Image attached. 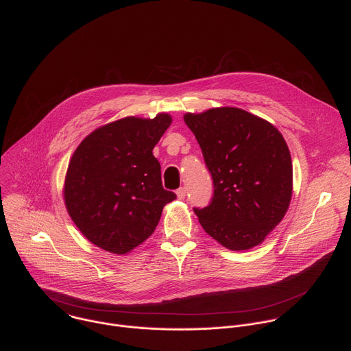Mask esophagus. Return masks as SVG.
<instances>
[{
	"instance_id": "esophagus-1",
	"label": "esophagus",
	"mask_w": 351,
	"mask_h": 351,
	"mask_svg": "<svg viewBox=\"0 0 351 351\" xmlns=\"http://www.w3.org/2000/svg\"><path fill=\"white\" fill-rule=\"evenodd\" d=\"M176 195H178V198H179V199H183V198L186 197V187H180V189H178Z\"/></svg>"
}]
</instances>
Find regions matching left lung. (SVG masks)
Segmentation results:
<instances>
[{"label":"left lung","instance_id":"8db88e82","mask_svg":"<svg viewBox=\"0 0 351 351\" xmlns=\"http://www.w3.org/2000/svg\"><path fill=\"white\" fill-rule=\"evenodd\" d=\"M213 175L208 207L194 208L203 229L232 252L253 248L283 219L293 193V165L282 133L234 107L187 112Z\"/></svg>","mask_w":351,"mask_h":351}]
</instances>
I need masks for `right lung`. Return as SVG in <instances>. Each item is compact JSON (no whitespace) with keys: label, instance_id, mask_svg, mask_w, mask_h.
<instances>
[{"label":"right lung","instance_id":"add662e5","mask_svg":"<svg viewBox=\"0 0 351 351\" xmlns=\"http://www.w3.org/2000/svg\"><path fill=\"white\" fill-rule=\"evenodd\" d=\"M172 117H126L86 136L69 161L64 199L82 234L112 254H128L156 230L176 194L162 187L153 148Z\"/></svg>","mask_w":351,"mask_h":351}]
</instances>
